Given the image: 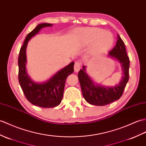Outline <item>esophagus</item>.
Segmentation results:
<instances>
[{
    "label": "esophagus",
    "mask_w": 146,
    "mask_h": 146,
    "mask_svg": "<svg viewBox=\"0 0 146 146\" xmlns=\"http://www.w3.org/2000/svg\"><path fill=\"white\" fill-rule=\"evenodd\" d=\"M81 68V64L79 62H76L74 65V70L75 72H78Z\"/></svg>",
    "instance_id": "obj_1"
}]
</instances>
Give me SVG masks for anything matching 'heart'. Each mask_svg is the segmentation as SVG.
Instances as JSON below:
<instances>
[{
  "label": "heart",
  "instance_id": "obj_1",
  "mask_svg": "<svg viewBox=\"0 0 146 146\" xmlns=\"http://www.w3.org/2000/svg\"><path fill=\"white\" fill-rule=\"evenodd\" d=\"M81 36L86 44H91L94 42V48L98 52H104L109 50L114 42V37L112 33L97 28L82 30ZM101 39L102 41L101 43Z\"/></svg>",
  "mask_w": 146,
  "mask_h": 146
}]
</instances>
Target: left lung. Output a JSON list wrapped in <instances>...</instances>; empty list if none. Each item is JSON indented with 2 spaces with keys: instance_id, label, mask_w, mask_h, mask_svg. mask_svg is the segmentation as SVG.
I'll return each instance as SVG.
<instances>
[{
  "instance_id": "left-lung-1",
  "label": "left lung",
  "mask_w": 146,
  "mask_h": 146,
  "mask_svg": "<svg viewBox=\"0 0 146 146\" xmlns=\"http://www.w3.org/2000/svg\"><path fill=\"white\" fill-rule=\"evenodd\" d=\"M116 45L109 52L110 56L119 62L123 70V76L120 83L113 87H106L94 84L85 72V66L78 73L83 96L88 103L96 106H104L119 100L123 95L125 87L129 80V58L126 53L123 40L118 35Z\"/></svg>"
}]
</instances>
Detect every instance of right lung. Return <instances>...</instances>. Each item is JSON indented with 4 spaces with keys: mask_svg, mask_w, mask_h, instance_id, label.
<instances>
[{
    "mask_svg": "<svg viewBox=\"0 0 146 146\" xmlns=\"http://www.w3.org/2000/svg\"><path fill=\"white\" fill-rule=\"evenodd\" d=\"M51 23H40L27 35L21 46L18 58L19 81L26 98L30 103L42 108H53L59 105L63 96L67 77L73 73V62L57 72L45 83H36L30 80L26 73V48L29 40L43 27H51Z\"/></svg>",
    "mask_w": 146,
    "mask_h": 146,
    "instance_id": "add662e5",
    "label": "right lung"
}]
</instances>
